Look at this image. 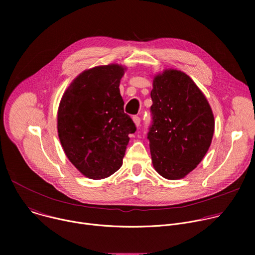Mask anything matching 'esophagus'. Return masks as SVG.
<instances>
[{"label": "esophagus", "mask_w": 255, "mask_h": 255, "mask_svg": "<svg viewBox=\"0 0 255 255\" xmlns=\"http://www.w3.org/2000/svg\"><path fill=\"white\" fill-rule=\"evenodd\" d=\"M133 122L135 123V125L137 126V127H139L140 126V123H141V119H140V117L139 116H133Z\"/></svg>", "instance_id": "esophagus-1"}]
</instances>
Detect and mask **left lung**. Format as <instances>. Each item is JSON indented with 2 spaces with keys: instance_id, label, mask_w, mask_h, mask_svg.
<instances>
[{
  "instance_id": "8db88e82",
  "label": "left lung",
  "mask_w": 255,
  "mask_h": 255,
  "mask_svg": "<svg viewBox=\"0 0 255 255\" xmlns=\"http://www.w3.org/2000/svg\"><path fill=\"white\" fill-rule=\"evenodd\" d=\"M150 96L147 138L153 167L164 178H183L210 147L215 128L212 109L194 81L176 69L154 77Z\"/></svg>"
}]
</instances>
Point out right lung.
<instances>
[{"instance_id": "1", "label": "right lung", "mask_w": 255, "mask_h": 255, "mask_svg": "<svg viewBox=\"0 0 255 255\" xmlns=\"http://www.w3.org/2000/svg\"><path fill=\"white\" fill-rule=\"evenodd\" d=\"M125 67L87 69L64 92L57 112L58 137L65 155L85 176L106 178L123 163L129 134L136 126L124 113L120 81Z\"/></svg>"}]
</instances>
